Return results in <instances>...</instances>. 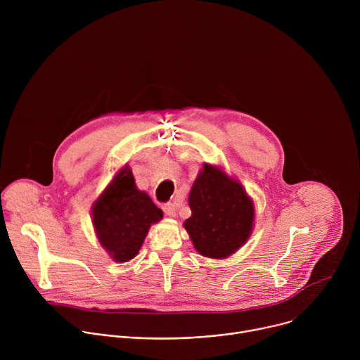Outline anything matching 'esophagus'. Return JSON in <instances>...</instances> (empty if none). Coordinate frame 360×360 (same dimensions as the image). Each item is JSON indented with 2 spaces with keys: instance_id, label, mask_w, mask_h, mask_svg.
<instances>
[{
  "instance_id": "34e87169",
  "label": "esophagus",
  "mask_w": 360,
  "mask_h": 360,
  "mask_svg": "<svg viewBox=\"0 0 360 360\" xmlns=\"http://www.w3.org/2000/svg\"><path fill=\"white\" fill-rule=\"evenodd\" d=\"M162 210H164L165 215H168L169 218H174L176 215V207H175L174 203H165L164 207H162Z\"/></svg>"
}]
</instances>
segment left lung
Instances as JSON below:
<instances>
[{"label":"left lung","instance_id":"1","mask_svg":"<svg viewBox=\"0 0 360 360\" xmlns=\"http://www.w3.org/2000/svg\"><path fill=\"white\" fill-rule=\"evenodd\" d=\"M191 218L184 222L193 248L207 258L225 259L250 236L255 207L240 182L205 164L189 192Z\"/></svg>","mask_w":360,"mask_h":360}]
</instances>
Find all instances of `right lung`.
Segmentation results:
<instances>
[{
  "label": "right lung",
  "instance_id": "1",
  "mask_svg": "<svg viewBox=\"0 0 360 360\" xmlns=\"http://www.w3.org/2000/svg\"><path fill=\"white\" fill-rule=\"evenodd\" d=\"M91 212L101 246L120 264L135 258L150 225L164 217L148 193L136 188L127 165L94 202Z\"/></svg>",
  "mask_w": 360,
  "mask_h": 360
}]
</instances>
